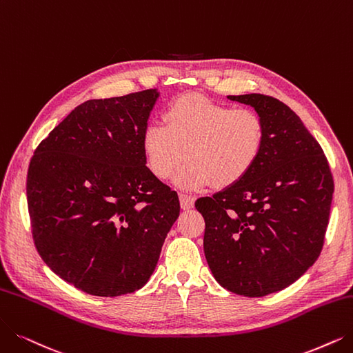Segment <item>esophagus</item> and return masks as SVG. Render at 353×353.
I'll return each instance as SVG.
<instances>
[{
  "mask_svg": "<svg viewBox=\"0 0 353 353\" xmlns=\"http://www.w3.org/2000/svg\"><path fill=\"white\" fill-rule=\"evenodd\" d=\"M179 201H181V207H182V208H184V210H188V208H191V207L194 205L195 199H194L192 195H188V194L181 192V194H179Z\"/></svg>",
  "mask_w": 353,
  "mask_h": 353,
  "instance_id": "34e87169",
  "label": "esophagus"
}]
</instances>
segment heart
<instances>
[{
  "instance_id": "obj_1",
  "label": "heart",
  "mask_w": 353,
  "mask_h": 353,
  "mask_svg": "<svg viewBox=\"0 0 353 353\" xmlns=\"http://www.w3.org/2000/svg\"><path fill=\"white\" fill-rule=\"evenodd\" d=\"M266 143V124L258 111L182 95L163 111V124L152 123L143 132L142 148L149 171L175 184L200 190L211 182L219 188L242 181L261 159Z\"/></svg>"
}]
</instances>
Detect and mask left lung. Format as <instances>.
Returning <instances> with one entry per match:
<instances>
[{
  "instance_id": "8db88e82",
  "label": "left lung",
  "mask_w": 353,
  "mask_h": 353,
  "mask_svg": "<svg viewBox=\"0 0 353 353\" xmlns=\"http://www.w3.org/2000/svg\"><path fill=\"white\" fill-rule=\"evenodd\" d=\"M255 108L266 143L237 184L195 201L205 221L204 253L217 283L245 297L291 285L323 249L334 191L321 146L300 117L270 95H229Z\"/></svg>"
}]
</instances>
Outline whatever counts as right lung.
<instances>
[{"instance_id":"1","label":"right lung","mask_w":353,"mask_h":353,"mask_svg":"<svg viewBox=\"0 0 353 353\" xmlns=\"http://www.w3.org/2000/svg\"><path fill=\"white\" fill-rule=\"evenodd\" d=\"M158 92L88 100L36 148L27 171L34 246L68 284L117 297L142 288L179 216L142 148Z\"/></svg>"}]
</instances>
